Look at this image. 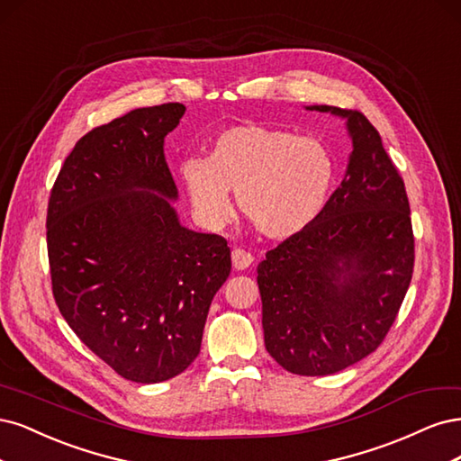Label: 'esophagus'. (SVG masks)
Returning <instances> with one entry per match:
<instances>
[{
  "label": "esophagus",
  "instance_id": "esophagus-1",
  "mask_svg": "<svg viewBox=\"0 0 461 461\" xmlns=\"http://www.w3.org/2000/svg\"><path fill=\"white\" fill-rule=\"evenodd\" d=\"M231 262H233L235 270H247L249 266L255 262V257H252L250 252H247L245 249H233Z\"/></svg>",
  "mask_w": 461,
  "mask_h": 461
}]
</instances>
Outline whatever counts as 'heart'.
Masks as SVG:
<instances>
[{
	"label": "heart",
	"instance_id": "heart-1",
	"mask_svg": "<svg viewBox=\"0 0 461 461\" xmlns=\"http://www.w3.org/2000/svg\"><path fill=\"white\" fill-rule=\"evenodd\" d=\"M184 180L199 216L220 224L237 209L268 240H289L314 224L328 203L335 165L316 138L262 126H235L212 140L209 157L184 165Z\"/></svg>",
	"mask_w": 461,
	"mask_h": 461
}]
</instances>
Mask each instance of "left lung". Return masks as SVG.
Listing matches in <instances>:
<instances>
[{"instance_id": "left-lung-1", "label": "left lung", "mask_w": 461, "mask_h": 461, "mask_svg": "<svg viewBox=\"0 0 461 461\" xmlns=\"http://www.w3.org/2000/svg\"><path fill=\"white\" fill-rule=\"evenodd\" d=\"M345 116L352 155L343 182L314 224L258 264L266 350L296 375H331L387 337L413 274V230L404 180L379 131L360 111Z\"/></svg>"}]
</instances>
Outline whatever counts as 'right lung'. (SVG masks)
I'll use <instances>...</instances> for the list:
<instances>
[{
	"label": "right lung",
	"instance_id": "right-lung-1",
	"mask_svg": "<svg viewBox=\"0 0 461 461\" xmlns=\"http://www.w3.org/2000/svg\"><path fill=\"white\" fill-rule=\"evenodd\" d=\"M184 113L165 103L87 131L48 204L55 304L82 343L133 383L172 379L197 358L231 272L224 237L185 230L164 199L177 191L162 145Z\"/></svg>",
	"mask_w": 461,
	"mask_h": 461
}]
</instances>
